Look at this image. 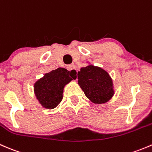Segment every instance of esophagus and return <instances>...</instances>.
<instances>
[{
  "label": "esophagus",
  "mask_w": 152,
  "mask_h": 152,
  "mask_svg": "<svg viewBox=\"0 0 152 152\" xmlns=\"http://www.w3.org/2000/svg\"><path fill=\"white\" fill-rule=\"evenodd\" d=\"M67 69H68L69 71H70V72H71V74L72 75H75V76L77 75V70L74 64H71V65H69L68 66H67Z\"/></svg>",
  "instance_id": "1"
}]
</instances>
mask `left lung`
Instances as JSON below:
<instances>
[{
  "mask_svg": "<svg viewBox=\"0 0 152 152\" xmlns=\"http://www.w3.org/2000/svg\"><path fill=\"white\" fill-rule=\"evenodd\" d=\"M78 83L85 95L94 103H104L114 94L110 76L100 67L88 66L77 72Z\"/></svg>",
  "mask_w": 152,
  "mask_h": 152,
  "instance_id": "obj_1",
  "label": "left lung"
}]
</instances>
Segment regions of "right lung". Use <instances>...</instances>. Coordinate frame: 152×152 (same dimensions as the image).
Segmentation results:
<instances>
[{
    "label": "right lung",
    "instance_id": "right-lung-1",
    "mask_svg": "<svg viewBox=\"0 0 152 152\" xmlns=\"http://www.w3.org/2000/svg\"><path fill=\"white\" fill-rule=\"evenodd\" d=\"M76 77L64 68H58L46 73L34 84L37 99L43 107L55 109L62 100L64 87Z\"/></svg>",
    "mask_w": 152,
    "mask_h": 152
}]
</instances>
